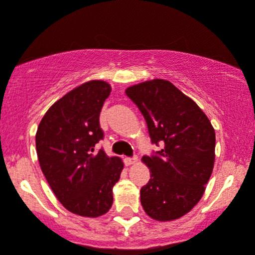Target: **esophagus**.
Instances as JSON below:
<instances>
[{"mask_svg": "<svg viewBox=\"0 0 255 255\" xmlns=\"http://www.w3.org/2000/svg\"><path fill=\"white\" fill-rule=\"evenodd\" d=\"M137 161V156H131V157H125V164L126 165H131L134 162Z\"/></svg>", "mask_w": 255, "mask_h": 255, "instance_id": "34e87169", "label": "esophagus"}]
</instances>
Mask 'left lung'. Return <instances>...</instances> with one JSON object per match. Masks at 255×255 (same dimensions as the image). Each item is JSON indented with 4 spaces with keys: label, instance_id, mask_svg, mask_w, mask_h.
Returning a JSON list of instances; mask_svg holds the SVG:
<instances>
[{
    "label": "left lung",
    "instance_id": "1",
    "mask_svg": "<svg viewBox=\"0 0 255 255\" xmlns=\"http://www.w3.org/2000/svg\"><path fill=\"white\" fill-rule=\"evenodd\" d=\"M147 125L159 151L144 155L150 180L140 190L145 213L160 222L190 212L202 199L215 159V131L191 99L166 80H151L126 90Z\"/></svg>",
    "mask_w": 255,
    "mask_h": 255
}]
</instances>
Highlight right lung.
<instances>
[{"mask_svg":"<svg viewBox=\"0 0 255 255\" xmlns=\"http://www.w3.org/2000/svg\"><path fill=\"white\" fill-rule=\"evenodd\" d=\"M110 85L94 80L53 104L38 125L41 170L60 203L71 213L96 218L113 205V188L124 162L95 146L104 139L100 111Z\"/></svg>","mask_w":255,"mask_h":255,"instance_id":"add662e5","label":"right lung"}]
</instances>
